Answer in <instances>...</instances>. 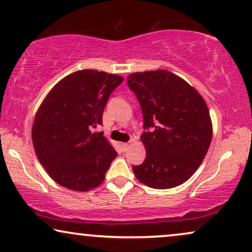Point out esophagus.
Masks as SVG:
<instances>
[{
    "mask_svg": "<svg viewBox=\"0 0 252 252\" xmlns=\"http://www.w3.org/2000/svg\"><path fill=\"white\" fill-rule=\"evenodd\" d=\"M130 144H132V142H127V143H123L122 144V149H123L124 153H125V151H127V150L129 149Z\"/></svg>",
    "mask_w": 252,
    "mask_h": 252,
    "instance_id": "1",
    "label": "esophagus"
}]
</instances>
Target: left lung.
Returning <instances> with one entry per match:
<instances>
[{"label":"left lung","instance_id":"left-lung-1","mask_svg":"<svg viewBox=\"0 0 252 252\" xmlns=\"http://www.w3.org/2000/svg\"><path fill=\"white\" fill-rule=\"evenodd\" d=\"M127 84L142 109L141 141L146 159L133 166L137 180L155 189L187 181L204 159L212 140V122L204 98L170 71L129 74Z\"/></svg>","mask_w":252,"mask_h":252}]
</instances>
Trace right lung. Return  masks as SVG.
Segmentation results:
<instances>
[{"label": "right lung", "instance_id": "1", "mask_svg": "<svg viewBox=\"0 0 252 252\" xmlns=\"http://www.w3.org/2000/svg\"><path fill=\"white\" fill-rule=\"evenodd\" d=\"M123 77L95 70L68 74L41 103L32 141L37 159L54 181L77 191L98 187L116 150L102 132L103 111Z\"/></svg>", "mask_w": 252, "mask_h": 252}]
</instances>
